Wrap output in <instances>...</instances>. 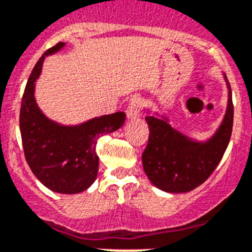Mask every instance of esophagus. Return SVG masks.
<instances>
[{
  "label": "esophagus",
  "instance_id": "esophagus-1",
  "mask_svg": "<svg viewBox=\"0 0 252 252\" xmlns=\"http://www.w3.org/2000/svg\"><path fill=\"white\" fill-rule=\"evenodd\" d=\"M144 107V100L141 99V96L135 95L130 99L127 108H126V116L127 118L132 120V118H136L140 116V111Z\"/></svg>",
  "mask_w": 252,
  "mask_h": 252
}]
</instances>
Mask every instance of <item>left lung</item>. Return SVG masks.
<instances>
[{
  "instance_id": "8db88e82",
  "label": "left lung",
  "mask_w": 252,
  "mask_h": 252,
  "mask_svg": "<svg viewBox=\"0 0 252 252\" xmlns=\"http://www.w3.org/2000/svg\"><path fill=\"white\" fill-rule=\"evenodd\" d=\"M222 124L206 141H196L172 127L164 115H148L149 140L143 153V167L156 188L171 193L189 192L205 182L228 147L233 126L231 87ZM149 112V111H148Z\"/></svg>"
}]
</instances>
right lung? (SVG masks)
Returning a JSON list of instances; mask_svg holds the SVG:
<instances>
[{"mask_svg": "<svg viewBox=\"0 0 252 252\" xmlns=\"http://www.w3.org/2000/svg\"><path fill=\"white\" fill-rule=\"evenodd\" d=\"M64 46L59 43L49 48L34 66L21 100L20 132L25 159L34 176L55 192L79 193L89 189L98 175V137L118 130L126 115L116 112L80 125H61L40 111L34 93L43 61Z\"/></svg>", "mask_w": 252, "mask_h": 252, "instance_id": "add662e5", "label": "right lung"}]
</instances>
